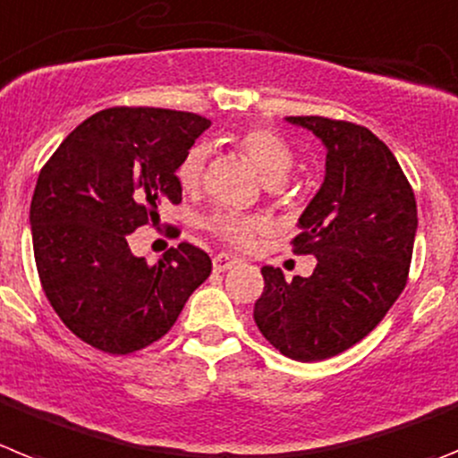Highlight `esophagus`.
I'll return each instance as SVG.
<instances>
[{"mask_svg": "<svg viewBox=\"0 0 458 458\" xmlns=\"http://www.w3.org/2000/svg\"><path fill=\"white\" fill-rule=\"evenodd\" d=\"M238 263H241V259L232 257V254H226V251H220V254H216V257H213V270L225 272V270H229V267L238 266Z\"/></svg>", "mask_w": 458, "mask_h": 458, "instance_id": "1", "label": "esophagus"}]
</instances>
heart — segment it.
Here are the masks:
<instances>
[{"instance_id": "b5f03b06", "label": "heart", "mask_w": 458, "mask_h": 458, "mask_svg": "<svg viewBox=\"0 0 458 458\" xmlns=\"http://www.w3.org/2000/svg\"><path fill=\"white\" fill-rule=\"evenodd\" d=\"M236 147L241 149L242 157L257 167L259 174L267 183L284 182L288 177V172L293 170V165H295V152H293L291 142L267 127L245 129L236 138ZM204 165H207V149L201 145L192 147L177 172L183 191L199 188L201 179H204ZM263 225L266 222L261 217L245 216V213L229 211V208H220L207 222V226L217 238H222V241L233 247L250 245L251 238L263 229Z\"/></svg>"}]
</instances>
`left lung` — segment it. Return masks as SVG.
<instances>
[{"label": "left lung", "mask_w": 458, "mask_h": 458, "mask_svg": "<svg viewBox=\"0 0 458 458\" xmlns=\"http://www.w3.org/2000/svg\"><path fill=\"white\" fill-rule=\"evenodd\" d=\"M288 123L327 147L325 183L291 241L318 266L293 281L263 266L254 322L281 354L309 363L350 350L391 311L409 281L418 207L397 158L370 129L322 115Z\"/></svg>", "instance_id": "8db88e82"}]
</instances>
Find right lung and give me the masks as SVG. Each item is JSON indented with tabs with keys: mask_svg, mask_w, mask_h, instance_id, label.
Wrapping results in <instances>:
<instances>
[{
	"mask_svg": "<svg viewBox=\"0 0 458 458\" xmlns=\"http://www.w3.org/2000/svg\"><path fill=\"white\" fill-rule=\"evenodd\" d=\"M211 120L113 106L79 124L49 157L31 199L40 286L63 325L106 354H131L172 329L211 275L204 250L179 242L149 266L127 236L182 201L177 170Z\"/></svg>",
	"mask_w": 458,
	"mask_h": 458,
	"instance_id": "add662e5",
	"label": "right lung"
}]
</instances>
